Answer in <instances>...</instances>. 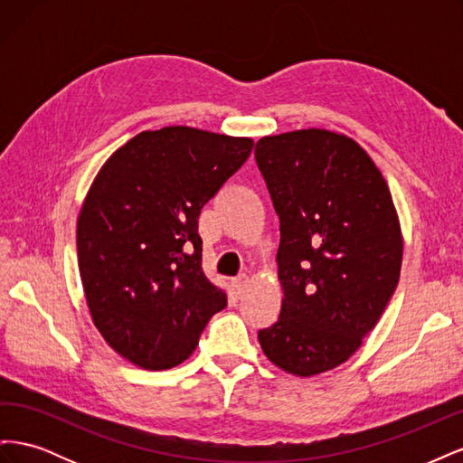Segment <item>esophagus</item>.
Instances as JSON below:
<instances>
[{"mask_svg":"<svg viewBox=\"0 0 463 463\" xmlns=\"http://www.w3.org/2000/svg\"><path fill=\"white\" fill-rule=\"evenodd\" d=\"M247 282H249V276H247L245 272L233 278V288H235V291H237V296H241V293L245 291V288H247Z\"/></svg>","mask_w":463,"mask_h":463,"instance_id":"34e87169","label":"esophagus"}]
</instances>
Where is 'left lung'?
I'll return each mask as SVG.
<instances>
[{
	"label": "left lung",
	"mask_w": 463,
	"mask_h": 463,
	"mask_svg": "<svg viewBox=\"0 0 463 463\" xmlns=\"http://www.w3.org/2000/svg\"><path fill=\"white\" fill-rule=\"evenodd\" d=\"M255 160L279 218L282 311L259 330L264 355L298 376L352 357L396 291L402 232L369 154L345 135L262 137Z\"/></svg>",
	"instance_id": "left-lung-1"
}]
</instances>
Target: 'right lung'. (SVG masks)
I'll list each match as a JSON object with an SVG mask.
<instances>
[{"label":"right lung","instance_id":"right-lung-1","mask_svg":"<svg viewBox=\"0 0 463 463\" xmlns=\"http://www.w3.org/2000/svg\"><path fill=\"white\" fill-rule=\"evenodd\" d=\"M253 138L193 128L133 137L98 172L77 222L79 272L96 328L148 371L172 369L228 305L203 272L199 216Z\"/></svg>","mask_w":463,"mask_h":463}]
</instances>
